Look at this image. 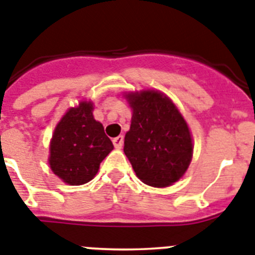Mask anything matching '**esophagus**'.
I'll return each instance as SVG.
<instances>
[{"mask_svg":"<svg viewBox=\"0 0 255 255\" xmlns=\"http://www.w3.org/2000/svg\"><path fill=\"white\" fill-rule=\"evenodd\" d=\"M123 144H124V136L123 135H119L117 138L113 139V145H115V148H117V149L123 148Z\"/></svg>","mask_w":255,"mask_h":255,"instance_id":"esophagus-1","label":"esophagus"}]
</instances>
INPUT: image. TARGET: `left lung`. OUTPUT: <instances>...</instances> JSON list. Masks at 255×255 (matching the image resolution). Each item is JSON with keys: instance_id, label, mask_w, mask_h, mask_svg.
<instances>
[{"instance_id": "8db88e82", "label": "left lung", "mask_w": 255, "mask_h": 255, "mask_svg": "<svg viewBox=\"0 0 255 255\" xmlns=\"http://www.w3.org/2000/svg\"><path fill=\"white\" fill-rule=\"evenodd\" d=\"M132 117L124 152L136 177L153 187L177 182L192 158V139L187 123L169 98L147 90L128 95Z\"/></svg>"}]
</instances>
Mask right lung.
<instances>
[{
  "mask_svg": "<svg viewBox=\"0 0 255 255\" xmlns=\"http://www.w3.org/2000/svg\"><path fill=\"white\" fill-rule=\"evenodd\" d=\"M113 149L101 123L93 117V104L81 102L71 108L55 128L50 143V167L71 186L88 183Z\"/></svg>",
  "mask_w": 255,
  "mask_h": 255,
  "instance_id": "right-lung-1",
  "label": "right lung"
}]
</instances>
